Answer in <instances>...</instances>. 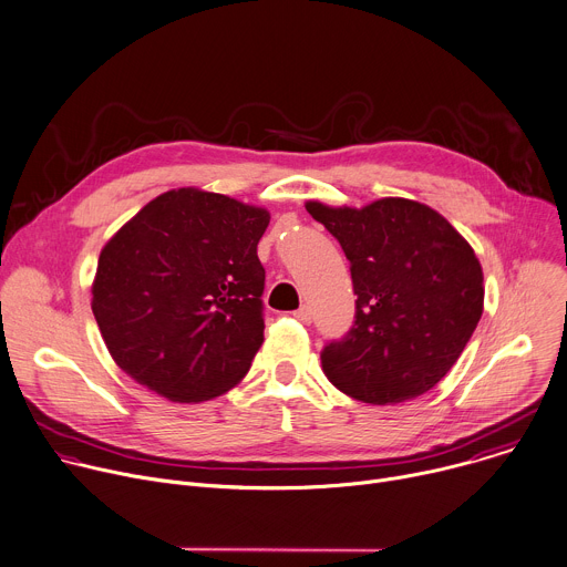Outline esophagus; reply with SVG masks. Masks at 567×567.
<instances>
[{
    "mask_svg": "<svg viewBox=\"0 0 567 567\" xmlns=\"http://www.w3.org/2000/svg\"><path fill=\"white\" fill-rule=\"evenodd\" d=\"M293 316H296L300 322H305V326H309V322H311V309H309L307 305H302L300 309H296Z\"/></svg>",
    "mask_w": 567,
    "mask_h": 567,
    "instance_id": "obj_1",
    "label": "esophagus"
}]
</instances>
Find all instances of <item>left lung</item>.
Masks as SVG:
<instances>
[{
    "instance_id": "1",
    "label": "left lung",
    "mask_w": 567,
    "mask_h": 567,
    "mask_svg": "<svg viewBox=\"0 0 567 567\" xmlns=\"http://www.w3.org/2000/svg\"><path fill=\"white\" fill-rule=\"evenodd\" d=\"M305 208L339 239L357 293L354 326L320 352L322 372L372 406L422 396L477 328L484 278L475 251L449 219L413 199Z\"/></svg>"
}]
</instances>
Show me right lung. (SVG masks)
I'll list each match as a JSON object with an SVG mask.
<instances>
[{
  "mask_svg": "<svg viewBox=\"0 0 567 567\" xmlns=\"http://www.w3.org/2000/svg\"><path fill=\"white\" fill-rule=\"evenodd\" d=\"M269 210L175 188L101 251L92 311L116 365L154 394L199 403L245 379L265 341Z\"/></svg>",
  "mask_w": 567,
  "mask_h": 567,
  "instance_id": "add662e5",
  "label": "right lung"
}]
</instances>
